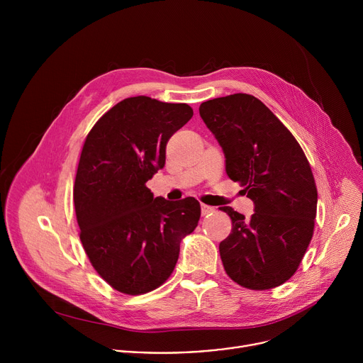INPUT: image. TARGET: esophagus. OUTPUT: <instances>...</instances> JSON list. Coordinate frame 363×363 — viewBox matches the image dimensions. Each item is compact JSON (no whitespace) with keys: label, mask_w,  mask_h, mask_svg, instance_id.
Segmentation results:
<instances>
[{"label":"esophagus","mask_w":363,"mask_h":363,"mask_svg":"<svg viewBox=\"0 0 363 363\" xmlns=\"http://www.w3.org/2000/svg\"><path fill=\"white\" fill-rule=\"evenodd\" d=\"M213 211H214L213 206H210V205H205V203H201V214H202V216H208V214H211Z\"/></svg>","instance_id":"obj_1"}]
</instances>
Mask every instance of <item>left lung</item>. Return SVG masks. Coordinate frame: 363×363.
<instances>
[{"label":"left lung","instance_id":"left-lung-1","mask_svg":"<svg viewBox=\"0 0 363 363\" xmlns=\"http://www.w3.org/2000/svg\"><path fill=\"white\" fill-rule=\"evenodd\" d=\"M199 115L225 155V171L254 202L245 218L231 206L230 235L220 242L225 273L251 290L287 281L313 237L318 189L291 132L262 100L235 93L201 103Z\"/></svg>","mask_w":363,"mask_h":363}]
</instances>
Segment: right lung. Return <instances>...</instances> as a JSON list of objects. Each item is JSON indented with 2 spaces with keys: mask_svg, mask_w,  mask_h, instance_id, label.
I'll use <instances>...</instances> for the list:
<instances>
[{
  "mask_svg": "<svg viewBox=\"0 0 363 363\" xmlns=\"http://www.w3.org/2000/svg\"><path fill=\"white\" fill-rule=\"evenodd\" d=\"M194 112L186 103L128 97L89 132L73 199L80 241L99 276L125 294L164 284L181 240L201 217L199 202L153 198L146 182L165 167L167 143Z\"/></svg>",
  "mask_w": 363,
  "mask_h": 363,
  "instance_id": "right-lung-1",
  "label": "right lung"
}]
</instances>
